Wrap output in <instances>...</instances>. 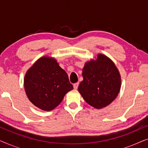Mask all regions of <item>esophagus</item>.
Listing matches in <instances>:
<instances>
[{
  "instance_id": "1",
  "label": "esophagus",
  "mask_w": 148,
  "mask_h": 148,
  "mask_svg": "<svg viewBox=\"0 0 148 148\" xmlns=\"http://www.w3.org/2000/svg\"><path fill=\"white\" fill-rule=\"evenodd\" d=\"M78 86H79V83H75V84H73V88L75 90H77V89L78 88Z\"/></svg>"
}]
</instances>
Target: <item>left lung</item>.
<instances>
[{
    "label": "left lung",
    "instance_id": "8db88e82",
    "mask_svg": "<svg viewBox=\"0 0 148 148\" xmlns=\"http://www.w3.org/2000/svg\"><path fill=\"white\" fill-rule=\"evenodd\" d=\"M84 80L78 91L85 101L100 109L110 104L118 96L121 86V75L114 62L104 54L96 60L85 64L82 73Z\"/></svg>",
    "mask_w": 148,
    "mask_h": 148
}]
</instances>
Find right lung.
<instances>
[{
  "label": "right lung",
  "instance_id": "1",
  "mask_svg": "<svg viewBox=\"0 0 148 148\" xmlns=\"http://www.w3.org/2000/svg\"><path fill=\"white\" fill-rule=\"evenodd\" d=\"M24 88L32 104L45 111L55 108L73 87L68 75L53 58H39L26 73Z\"/></svg>",
  "mask_w": 148,
  "mask_h": 148
}]
</instances>
